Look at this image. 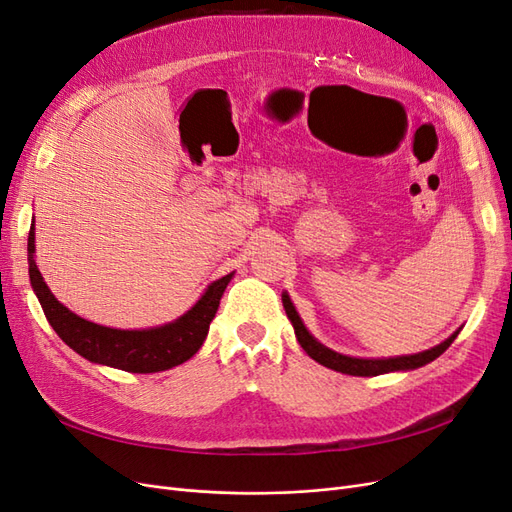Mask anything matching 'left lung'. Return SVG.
Wrapping results in <instances>:
<instances>
[{"mask_svg": "<svg viewBox=\"0 0 512 512\" xmlns=\"http://www.w3.org/2000/svg\"><path fill=\"white\" fill-rule=\"evenodd\" d=\"M282 301H284V309L286 314L292 322L294 327V335H297L301 348L312 356L314 361H318L320 365L335 369V371H342V374L348 376H380V374H389V371H410L416 367H423L427 363H431L433 359H438V356L455 342V337L459 335V331H455L451 337L446 339V342L433 346L425 352H418V354H408V356H395V359H356V356H346V354H339L327 346H322L320 342L309 335V331L305 329L303 320L299 318L297 309H294L292 301L288 294H282Z\"/></svg>", "mask_w": 512, "mask_h": 512, "instance_id": "obj_1", "label": "left lung"}]
</instances>
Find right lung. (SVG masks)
Masks as SVG:
<instances>
[{"label":"right lung","mask_w":512,"mask_h":512,"mask_svg":"<svg viewBox=\"0 0 512 512\" xmlns=\"http://www.w3.org/2000/svg\"><path fill=\"white\" fill-rule=\"evenodd\" d=\"M34 239L36 232L32 226L27 239L29 280H32L44 316L51 322L55 333L87 361L132 371V374H153V371H164L192 359L198 348L203 346L209 324L220 307L222 294L232 280V273L220 277L205 290L190 312H185L175 322L164 324V327L143 331L111 329L72 314L68 307L53 297L36 267Z\"/></svg>","instance_id":"add662e5"}]
</instances>
